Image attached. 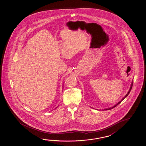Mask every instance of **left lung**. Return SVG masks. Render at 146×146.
<instances>
[{
	"mask_svg": "<svg viewBox=\"0 0 146 146\" xmlns=\"http://www.w3.org/2000/svg\"><path fill=\"white\" fill-rule=\"evenodd\" d=\"M132 85H133V81H132V82L131 85V87H130V89H129V91H128V93L126 95V96H125L119 102H118V103H117V104H115V105H114V106H113V107H112V108H108L104 109V110H111V109H112V108H115V106H117L118 104H119V103H121V102H122V101L125 98H126V97H127L128 96V95H129V94L130 93V91L131 90L132 87Z\"/></svg>",
	"mask_w": 146,
	"mask_h": 146,
	"instance_id": "left-lung-1",
	"label": "left lung"
}]
</instances>
